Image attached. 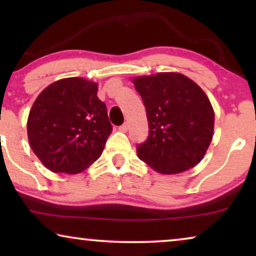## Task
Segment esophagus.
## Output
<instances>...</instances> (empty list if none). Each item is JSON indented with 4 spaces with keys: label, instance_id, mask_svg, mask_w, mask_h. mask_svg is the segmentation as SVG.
I'll use <instances>...</instances> for the list:
<instances>
[{
    "label": "esophagus",
    "instance_id": "1",
    "mask_svg": "<svg viewBox=\"0 0 256 256\" xmlns=\"http://www.w3.org/2000/svg\"><path fill=\"white\" fill-rule=\"evenodd\" d=\"M118 130L122 132H127L128 130V124H127V122H126V124H124L122 126H120V127H118Z\"/></svg>",
    "mask_w": 256,
    "mask_h": 256
}]
</instances>
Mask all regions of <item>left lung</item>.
Instances as JSON below:
<instances>
[{"mask_svg":"<svg viewBox=\"0 0 256 256\" xmlns=\"http://www.w3.org/2000/svg\"><path fill=\"white\" fill-rule=\"evenodd\" d=\"M149 122V138L138 156L162 174L184 172L204 158L213 138L214 110L206 93L178 72L132 79Z\"/></svg>","mask_w":256,"mask_h":256,"instance_id":"left-lung-1","label":"left lung"}]
</instances>
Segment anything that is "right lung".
Returning <instances> with one entry per match:
<instances>
[{"label":"right lung","instance_id":"add662e5","mask_svg":"<svg viewBox=\"0 0 256 256\" xmlns=\"http://www.w3.org/2000/svg\"><path fill=\"white\" fill-rule=\"evenodd\" d=\"M98 84L72 76L42 90L26 122L30 146L52 172L76 174L101 156L112 124Z\"/></svg>","mask_w":256,"mask_h":256}]
</instances>
